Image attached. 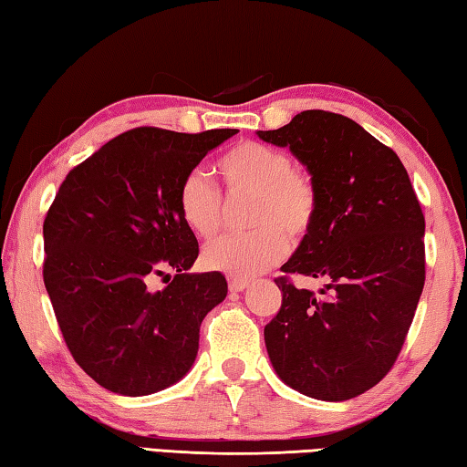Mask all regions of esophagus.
Here are the masks:
<instances>
[{
	"label": "esophagus",
	"mask_w": 467,
	"mask_h": 467,
	"mask_svg": "<svg viewBox=\"0 0 467 467\" xmlns=\"http://www.w3.org/2000/svg\"><path fill=\"white\" fill-rule=\"evenodd\" d=\"M247 286H249L247 280H241V278L228 280V290H231V292H243Z\"/></svg>",
	"instance_id": "34e87169"
}]
</instances>
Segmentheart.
<instances>
[{"label":"heart","instance_id":"heart-1","mask_svg":"<svg viewBox=\"0 0 467 467\" xmlns=\"http://www.w3.org/2000/svg\"><path fill=\"white\" fill-rule=\"evenodd\" d=\"M228 193L251 195V233L205 244L202 262L212 272L253 278L280 264L290 243L305 241L317 223L319 192L311 172L292 167L284 150L241 141L218 161ZM181 220L195 236L212 239L223 226V197L202 171H189L177 189Z\"/></svg>","mask_w":467,"mask_h":467}]
</instances>
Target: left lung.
Returning a JSON list of instances; mask_svg holds the SVG:
<instances>
[{
	"instance_id": "8db88e82",
	"label": "left lung",
	"mask_w": 467,
	"mask_h": 467,
	"mask_svg": "<svg viewBox=\"0 0 467 467\" xmlns=\"http://www.w3.org/2000/svg\"><path fill=\"white\" fill-rule=\"evenodd\" d=\"M290 148L319 192L313 231L275 278L282 306L264 329L275 373L323 401L368 391L398 360L424 288V214L408 171L357 121L303 110L257 131ZM290 275L328 280L317 297Z\"/></svg>"
}]
</instances>
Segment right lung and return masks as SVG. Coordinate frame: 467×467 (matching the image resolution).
Segmentation results:
<instances>
[{
    "label": "right lung",
    "instance_id": "obj_1",
    "mask_svg": "<svg viewBox=\"0 0 467 467\" xmlns=\"http://www.w3.org/2000/svg\"><path fill=\"white\" fill-rule=\"evenodd\" d=\"M236 130L136 128L67 172L45 216L43 280L74 360L105 389L148 395L187 375L200 326L228 292L200 253L177 189ZM172 271L175 276L168 272ZM161 275L162 291L151 288Z\"/></svg>",
    "mask_w": 467,
    "mask_h": 467
}]
</instances>
